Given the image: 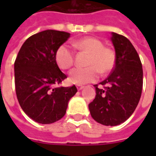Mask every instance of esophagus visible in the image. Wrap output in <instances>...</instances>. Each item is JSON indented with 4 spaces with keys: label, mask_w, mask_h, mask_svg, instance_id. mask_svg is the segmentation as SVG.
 <instances>
[{
    "label": "esophagus",
    "mask_w": 156,
    "mask_h": 156,
    "mask_svg": "<svg viewBox=\"0 0 156 156\" xmlns=\"http://www.w3.org/2000/svg\"><path fill=\"white\" fill-rule=\"evenodd\" d=\"M83 88H84V86H83V85H77V88H78V90H82Z\"/></svg>",
    "instance_id": "esophagus-1"
}]
</instances>
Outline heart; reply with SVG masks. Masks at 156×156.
I'll use <instances>...</instances> for the list:
<instances>
[{
    "instance_id": "1",
    "label": "heart",
    "mask_w": 156,
    "mask_h": 156,
    "mask_svg": "<svg viewBox=\"0 0 156 156\" xmlns=\"http://www.w3.org/2000/svg\"><path fill=\"white\" fill-rule=\"evenodd\" d=\"M73 48L89 53L84 68H74L69 73V81L75 84H84L96 81L102 74L108 73L115 68V51L105 47L104 42L94 37H86L73 42ZM74 51L68 45H61L55 54V60L59 68L68 70L74 63Z\"/></svg>"
}]
</instances>
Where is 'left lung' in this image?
Listing matches in <instances>:
<instances>
[{
  "mask_svg": "<svg viewBox=\"0 0 156 156\" xmlns=\"http://www.w3.org/2000/svg\"><path fill=\"white\" fill-rule=\"evenodd\" d=\"M116 55L108 78L95 84L96 96L88 105L92 118L106 126H115L130 117L137 107L143 87V69L139 54L124 36L112 32Z\"/></svg>",
  "mask_w": 156,
  "mask_h": 156,
  "instance_id": "obj_1",
  "label": "left lung"
}]
</instances>
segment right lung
Listing matches in <instances>:
<instances>
[{"instance_id":"add662e5","label":"right lung","mask_w":156,"mask_h":156,"mask_svg":"<svg viewBox=\"0 0 156 156\" xmlns=\"http://www.w3.org/2000/svg\"><path fill=\"white\" fill-rule=\"evenodd\" d=\"M70 33L46 30L23 43L14 63L15 88L26 115L40 124H51L66 114L68 101L77 93L75 85L58 86L67 78L55 60L58 48Z\"/></svg>"}]
</instances>
